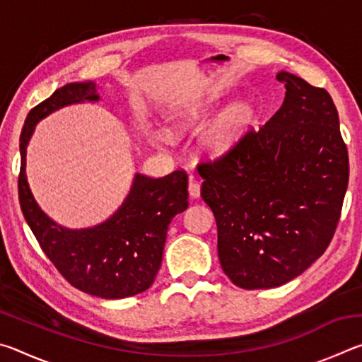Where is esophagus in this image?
Masks as SVG:
<instances>
[{"instance_id":"obj_1","label":"esophagus","mask_w":362,"mask_h":362,"mask_svg":"<svg viewBox=\"0 0 362 362\" xmlns=\"http://www.w3.org/2000/svg\"><path fill=\"white\" fill-rule=\"evenodd\" d=\"M188 193L192 198H199L201 194V183L198 180H194L193 177L189 179V183H188Z\"/></svg>"}]
</instances>
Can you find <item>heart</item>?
Here are the masks:
<instances>
[{
	"mask_svg": "<svg viewBox=\"0 0 362 362\" xmlns=\"http://www.w3.org/2000/svg\"><path fill=\"white\" fill-rule=\"evenodd\" d=\"M211 103L175 113L170 118V127L182 131L207 112ZM254 121V108L247 102H233L220 112L201 137V151L211 158L223 156L243 139Z\"/></svg>",
	"mask_w": 362,
	"mask_h": 362,
	"instance_id": "b5f03b06",
	"label": "heart"
}]
</instances>
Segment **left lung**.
I'll list each match as a JSON object with an SVG mask.
<instances>
[{
    "label": "left lung",
    "mask_w": 362,
    "mask_h": 362,
    "mask_svg": "<svg viewBox=\"0 0 362 362\" xmlns=\"http://www.w3.org/2000/svg\"><path fill=\"white\" fill-rule=\"evenodd\" d=\"M286 97L259 131L198 164L217 222L218 260L233 284L289 283L332 240L348 187V150L326 89L279 71Z\"/></svg>",
    "instance_id": "left-lung-1"
}]
</instances>
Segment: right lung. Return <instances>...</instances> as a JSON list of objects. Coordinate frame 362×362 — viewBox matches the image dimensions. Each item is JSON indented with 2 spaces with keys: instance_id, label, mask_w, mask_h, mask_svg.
<instances>
[{
  "instance_id": "add662e5",
  "label": "right lung",
  "mask_w": 362,
  "mask_h": 362,
  "mask_svg": "<svg viewBox=\"0 0 362 362\" xmlns=\"http://www.w3.org/2000/svg\"><path fill=\"white\" fill-rule=\"evenodd\" d=\"M99 99L95 83H70L30 110L21 134L19 201L42 252L73 287L102 298H124L146 291L156 278L170 220L188 207L185 170L159 179L136 174L119 209L100 225L81 230L49 218L25 175L27 145L36 122L71 103Z\"/></svg>"
}]
</instances>
